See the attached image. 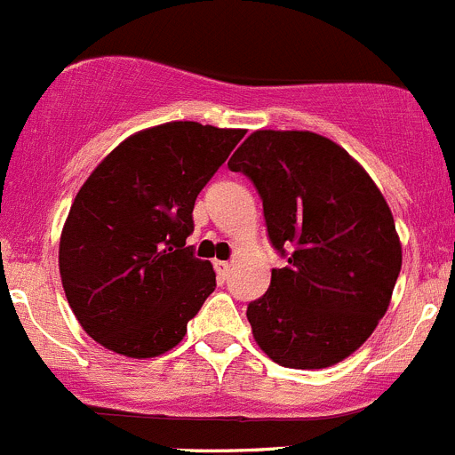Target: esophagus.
I'll return each instance as SVG.
<instances>
[{
    "instance_id": "esophagus-1",
    "label": "esophagus",
    "mask_w": 455,
    "mask_h": 455,
    "mask_svg": "<svg viewBox=\"0 0 455 455\" xmlns=\"http://www.w3.org/2000/svg\"><path fill=\"white\" fill-rule=\"evenodd\" d=\"M215 271H218V275L227 277L228 271H231V262H222V259H218V262H215Z\"/></svg>"
}]
</instances>
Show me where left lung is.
<instances>
[{
	"label": "left lung",
	"instance_id": "1",
	"mask_svg": "<svg viewBox=\"0 0 455 455\" xmlns=\"http://www.w3.org/2000/svg\"><path fill=\"white\" fill-rule=\"evenodd\" d=\"M228 169L253 182L286 259L246 307L255 342L289 369L345 360L385 315L403 264L382 193L345 148L308 131H255Z\"/></svg>",
	"mask_w": 455,
	"mask_h": 455
}]
</instances>
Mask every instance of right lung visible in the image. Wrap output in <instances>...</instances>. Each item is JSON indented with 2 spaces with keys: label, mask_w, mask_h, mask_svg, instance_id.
I'll use <instances>...</instances> for the list:
<instances>
[{
  "label": "right lung",
  "mask_w": 455,
  "mask_h": 455,
  "mask_svg": "<svg viewBox=\"0 0 455 455\" xmlns=\"http://www.w3.org/2000/svg\"><path fill=\"white\" fill-rule=\"evenodd\" d=\"M244 131L169 122L124 140L84 182L60 242L64 293L95 342L156 358L215 291L193 255V206Z\"/></svg>",
  "instance_id": "obj_1"
}]
</instances>
